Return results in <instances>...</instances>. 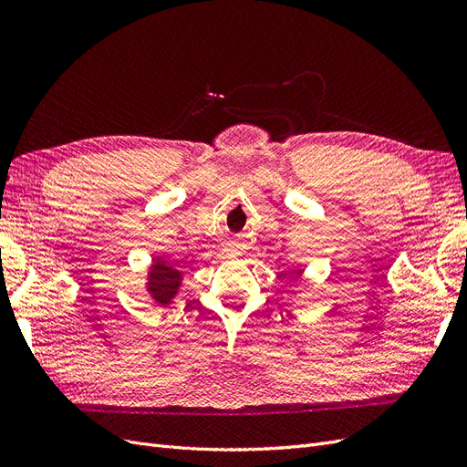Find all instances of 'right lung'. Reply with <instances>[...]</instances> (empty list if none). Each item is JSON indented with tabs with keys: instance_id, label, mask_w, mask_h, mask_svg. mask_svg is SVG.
I'll return each mask as SVG.
<instances>
[{
	"instance_id": "right-lung-1",
	"label": "right lung",
	"mask_w": 467,
	"mask_h": 467,
	"mask_svg": "<svg viewBox=\"0 0 467 467\" xmlns=\"http://www.w3.org/2000/svg\"><path fill=\"white\" fill-rule=\"evenodd\" d=\"M181 285V275L171 265H167L163 259H153V266L150 273V292L153 294L155 302L169 304V300L177 294Z\"/></svg>"
}]
</instances>
